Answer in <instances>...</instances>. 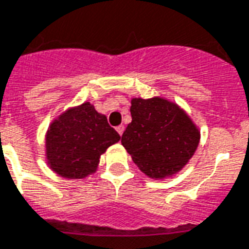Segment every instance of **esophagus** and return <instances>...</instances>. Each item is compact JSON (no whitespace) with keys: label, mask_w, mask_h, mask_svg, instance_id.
Returning <instances> with one entry per match:
<instances>
[{"label":"esophagus","mask_w":249,"mask_h":249,"mask_svg":"<svg viewBox=\"0 0 249 249\" xmlns=\"http://www.w3.org/2000/svg\"><path fill=\"white\" fill-rule=\"evenodd\" d=\"M116 130H117V133H119L120 136H123V133H124L125 130V126L124 125H119V126L116 128Z\"/></svg>","instance_id":"esophagus-1"}]
</instances>
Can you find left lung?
I'll return each instance as SVG.
<instances>
[{"label": "left lung", "instance_id": "1", "mask_svg": "<svg viewBox=\"0 0 249 249\" xmlns=\"http://www.w3.org/2000/svg\"><path fill=\"white\" fill-rule=\"evenodd\" d=\"M132 123L121 143L150 178L176 174L199 143V130L179 107L161 97L132 99Z\"/></svg>", "mask_w": 249, "mask_h": 249}]
</instances>
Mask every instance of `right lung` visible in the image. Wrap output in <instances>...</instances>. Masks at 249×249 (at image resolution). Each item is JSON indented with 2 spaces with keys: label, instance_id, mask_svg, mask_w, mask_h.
Here are the masks:
<instances>
[{
  "label": "right lung",
  "instance_id": "1",
  "mask_svg": "<svg viewBox=\"0 0 249 249\" xmlns=\"http://www.w3.org/2000/svg\"><path fill=\"white\" fill-rule=\"evenodd\" d=\"M120 140L104 115L89 103L68 109L54 120L46 134L50 167L64 178L80 179L96 170L100 156Z\"/></svg>",
  "mask_w": 249,
  "mask_h": 249
}]
</instances>
